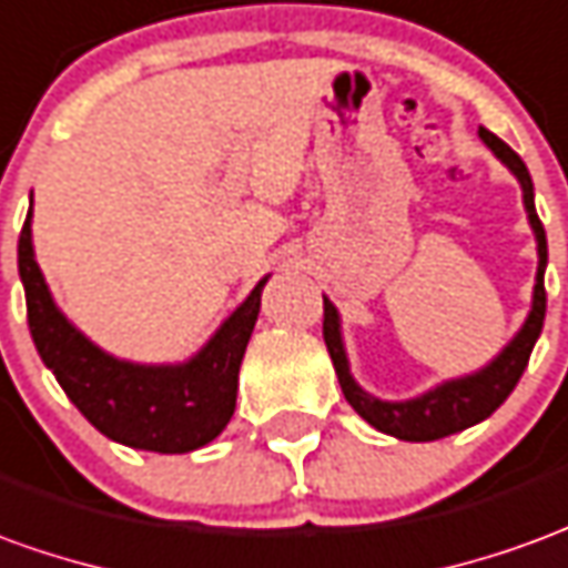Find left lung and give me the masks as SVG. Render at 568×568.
Instances as JSON below:
<instances>
[{"instance_id":"1","label":"left lung","mask_w":568,"mask_h":568,"mask_svg":"<svg viewBox=\"0 0 568 568\" xmlns=\"http://www.w3.org/2000/svg\"><path fill=\"white\" fill-rule=\"evenodd\" d=\"M479 138H483V144L489 146L491 153L505 162L510 174L519 181L526 217H529V227H532L535 243H538V273H535L532 311L526 316V323L519 325L517 335L501 347V353L491 363L479 368V372L443 381V384H436L430 390H424L422 396H412V399H381V396L363 390L351 375V359H347L344 335H341V313L323 295V338L325 347H328V356L335 363V372H338L344 399L375 430L396 436V439H406V443H430V439H443V436H452L458 434V430L474 427V424L486 422L491 412L510 396V390L517 387L519 375L529 366V356H532L535 341L541 335V325H545L547 236L541 221H538V212H535L532 178H529L526 162L519 160L517 153L498 134H491L489 129H479Z\"/></svg>"}]
</instances>
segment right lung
Returning a JSON list of instances; mask_svg holds the SVG:
<instances>
[{"label": "right lung", "mask_w": 568, "mask_h": 568, "mask_svg": "<svg viewBox=\"0 0 568 568\" xmlns=\"http://www.w3.org/2000/svg\"><path fill=\"white\" fill-rule=\"evenodd\" d=\"M33 202L18 240V273L27 295V323L42 363L70 403L113 443L132 449L184 455L212 443L236 408L240 366L252 338L261 292L252 288L217 332L184 363L146 366L101 351L54 304L33 252Z\"/></svg>", "instance_id": "1"}]
</instances>
